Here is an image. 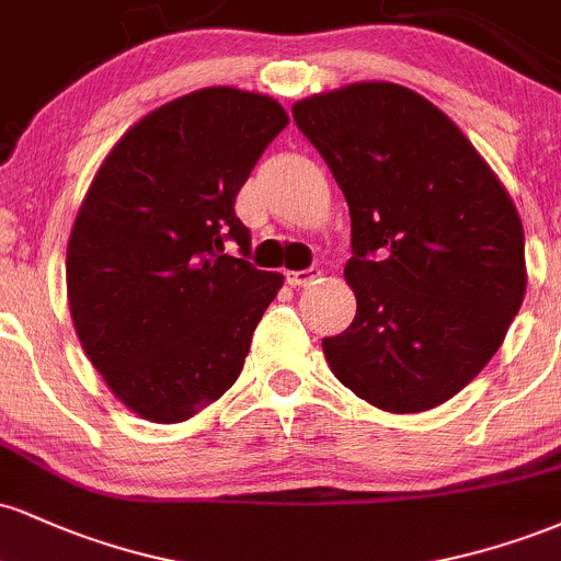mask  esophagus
Listing matches in <instances>:
<instances>
[{
  "mask_svg": "<svg viewBox=\"0 0 561 561\" xmlns=\"http://www.w3.org/2000/svg\"><path fill=\"white\" fill-rule=\"evenodd\" d=\"M321 276L319 268H306V272H287V285L289 287H308L313 285Z\"/></svg>",
  "mask_w": 561,
  "mask_h": 561,
  "instance_id": "obj_1",
  "label": "esophagus"
}]
</instances>
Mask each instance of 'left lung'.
I'll return each instance as SVG.
<instances>
[{"instance_id": "left-lung-1", "label": "left lung", "mask_w": 561, "mask_h": 561, "mask_svg": "<svg viewBox=\"0 0 561 561\" xmlns=\"http://www.w3.org/2000/svg\"><path fill=\"white\" fill-rule=\"evenodd\" d=\"M293 115L351 210L356 319L321 340L332 375L392 414L446 403L495 356L525 298V231L506 186L401 83H347Z\"/></svg>"}]
</instances>
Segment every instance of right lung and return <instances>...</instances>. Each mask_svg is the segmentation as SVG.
Segmentation results:
<instances>
[{"mask_svg": "<svg viewBox=\"0 0 561 561\" xmlns=\"http://www.w3.org/2000/svg\"><path fill=\"white\" fill-rule=\"evenodd\" d=\"M287 124L268 94L197 89L128 128L89 184L66 255L70 319L141 420H190L240 377L285 276L224 255V244L250 253L234 197Z\"/></svg>", "mask_w": 561, "mask_h": 561, "instance_id": "obj_1", "label": "right lung"}]
</instances>
